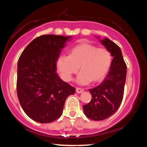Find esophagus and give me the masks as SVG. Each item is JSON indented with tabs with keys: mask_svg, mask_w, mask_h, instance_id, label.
<instances>
[{
	"mask_svg": "<svg viewBox=\"0 0 147 147\" xmlns=\"http://www.w3.org/2000/svg\"><path fill=\"white\" fill-rule=\"evenodd\" d=\"M76 91L78 93H81L84 91V89L82 88H76Z\"/></svg>",
	"mask_w": 147,
	"mask_h": 147,
	"instance_id": "1",
	"label": "esophagus"
}]
</instances>
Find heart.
I'll list each match as a JSON object with an SVG mask.
<instances>
[{
  "label": "heart",
  "instance_id": "1",
  "mask_svg": "<svg viewBox=\"0 0 147 147\" xmlns=\"http://www.w3.org/2000/svg\"><path fill=\"white\" fill-rule=\"evenodd\" d=\"M113 57L105 48H98L88 43H80L69 50L68 56H61L58 68L62 78L67 82L80 68L77 82L85 85L90 82H98L105 78L111 68Z\"/></svg>",
  "mask_w": 147,
  "mask_h": 147
}]
</instances>
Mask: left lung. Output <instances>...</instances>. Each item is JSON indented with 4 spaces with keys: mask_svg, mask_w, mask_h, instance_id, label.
Wrapping results in <instances>:
<instances>
[{
    "mask_svg": "<svg viewBox=\"0 0 147 147\" xmlns=\"http://www.w3.org/2000/svg\"><path fill=\"white\" fill-rule=\"evenodd\" d=\"M101 43L113 56L110 70L103 82L89 89L91 100L83 106L84 113L93 121H102L113 115L121 106L126 77V64L117 45L105 38Z\"/></svg>",
    "mask_w": 147,
    "mask_h": 147,
    "instance_id": "obj_1",
    "label": "left lung"
}]
</instances>
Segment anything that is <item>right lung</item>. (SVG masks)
<instances>
[{
    "mask_svg": "<svg viewBox=\"0 0 147 147\" xmlns=\"http://www.w3.org/2000/svg\"><path fill=\"white\" fill-rule=\"evenodd\" d=\"M71 37L43 35L28 45L17 63V93L30 118L49 123L61 115L65 102L75 88L56 73V60Z\"/></svg>",
    "mask_w": 147,
    "mask_h": 147,
    "instance_id": "add662e5",
    "label": "right lung"
}]
</instances>
